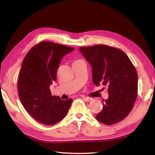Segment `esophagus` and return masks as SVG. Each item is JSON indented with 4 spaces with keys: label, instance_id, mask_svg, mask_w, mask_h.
Instances as JSON below:
<instances>
[{
    "label": "esophagus",
    "instance_id": "34e87169",
    "mask_svg": "<svg viewBox=\"0 0 155 155\" xmlns=\"http://www.w3.org/2000/svg\"><path fill=\"white\" fill-rule=\"evenodd\" d=\"M83 100H84V101H87V102H90V101H92V98H89V97H84Z\"/></svg>",
    "mask_w": 155,
    "mask_h": 155
}]
</instances>
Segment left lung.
<instances>
[{"instance_id": "obj_1", "label": "left lung", "mask_w": 155, "mask_h": 155, "mask_svg": "<svg viewBox=\"0 0 155 155\" xmlns=\"http://www.w3.org/2000/svg\"><path fill=\"white\" fill-rule=\"evenodd\" d=\"M92 68V80L108 87L109 98L96 116L100 122L112 125L124 120L132 110L137 96L138 77L128 57L120 49L106 45L80 47Z\"/></svg>"}]
</instances>
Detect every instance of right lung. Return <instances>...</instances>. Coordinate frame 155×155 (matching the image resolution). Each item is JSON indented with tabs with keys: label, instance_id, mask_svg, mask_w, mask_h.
<instances>
[{
	"label": "right lung",
	"instance_id": "obj_1",
	"mask_svg": "<svg viewBox=\"0 0 155 155\" xmlns=\"http://www.w3.org/2000/svg\"><path fill=\"white\" fill-rule=\"evenodd\" d=\"M72 47L51 41L33 46L23 60L18 82L21 103L37 121L53 125L67 114L72 99L61 100L52 96L50 86L57 80V71L61 59L74 51Z\"/></svg>",
	"mask_w": 155,
	"mask_h": 155
}]
</instances>
